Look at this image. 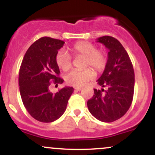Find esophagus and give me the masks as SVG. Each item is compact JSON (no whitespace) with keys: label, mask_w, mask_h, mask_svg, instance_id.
Instances as JSON below:
<instances>
[{"label":"esophagus","mask_w":155,"mask_h":155,"mask_svg":"<svg viewBox=\"0 0 155 155\" xmlns=\"http://www.w3.org/2000/svg\"><path fill=\"white\" fill-rule=\"evenodd\" d=\"M74 89H75V90H76V91H80L81 90H82V87H76Z\"/></svg>","instance_id":"34e87169"}]
</instances>
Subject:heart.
<instances>
[{
  "label": "heart",
  "instance_id": "1",
  "mask_svg": "<svg viewBox=\"0 0 155 155\" xmlns=\"http://www.w3.org/2000/svg\"><path fill=\"white\" fill-rule=\"evenodd\" d=\"M70 51L74 56H83L84 66H92L97 72L103 71L107 63V55L104 50L96 49L93 44L87 41L76 42L70 48ZM55 63L63 71L66 72L72 67V59L66 51L61 50L55 56ZM95 73L90 68L84 70H74L65 77L66 82L74 87L83 86L87 81L93 79Z\"/></svg>",
  "mask_w": 155,
  "mask_h": 155
}]
</instances>
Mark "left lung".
<instances>
[{"label": "left lung", "mask_w": 155, "mask_h": 155, "mask_svg": "<svg viewBox=\"0 0 155 155\" xmlns=\"http://www.w3.org/2000/svg\"><path fill=\"white\" fill-rule=\"evenodd\" d=\"M97 41L108 49V60L97 80L103 88L94 89L87 107L96 119L111 122L123 117L130 107L134 92V70L128 54L117 39L105 35L97 38Z\"/></svg>", "instance_id": "8db88e82"}]
</instances>
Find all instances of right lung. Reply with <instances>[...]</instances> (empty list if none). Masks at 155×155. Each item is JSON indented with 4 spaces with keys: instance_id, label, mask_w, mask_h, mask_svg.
Listing matches in <instances>:
<instances>
[{
    "instance_id": "obj_1",
    "label": "right lung",
    "mask_w": 155,
    "mask_h": 155,
    "mask_svg": "<svg viewBox=\"0 0 155 155\" xmlns=\"http://www.w3.org/2000/svg\"><path fill=\"white\" fill-rule=\"evenodd\" d=\"M64 44L59 39L42 37L28 48L21 64V98L28 113L39 122H51L59 119L74 92L71 87H65L55 94L49 91L51 84L58 85L64 81L58 77L60 69L55 63L58 49Z\"/></svg>"
}]
</instances>
